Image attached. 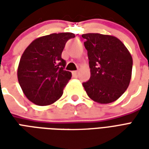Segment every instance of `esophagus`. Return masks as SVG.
Wrapping results in <instances>:
<instances>
[{
    "mask_svg": "<svg viewBox=\"0 0 149 149\" xmlns=\"http://www.w3.org/2000/svg\"><path fill=\"white\" fill-rule=\"evenodd\" d=\"M78 72H79L78 71H73V72H72V75H73L74 77H77Z\"/></svg>",
    "mask_w": 149,
    "mask_h": 149,
    "instance_id": "1",
    "label": "esophagus"
}]
</instances>
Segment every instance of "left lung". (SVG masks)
<instances>
[{"instance_id": "left-lung-1", "label": "left lung", "mask_w": 149, "mask_h": 149, "mask_svg": "<svg viewBox=\"0 0 149 149\" xmlns=\"http://www.w3.org/2000/svg\"><path fill=\"white\" fill-rule=\"evenodd\" d=\"M90 79L83 83L88 96L95 102L109 104L122 96L132 77V57L121 40L111 35L86 33Z\"/></svg>"}]
</instances>
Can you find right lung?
<instances>
[{"label": "right lung", "instance_id": "right-lung-1", "mask_svg": "<svg viewBox=\"0 0 149 149\" xmlns=\"http://www.w3.org/2000/svg\"><path fill=\"white\" fill-rule=\"evenodd\" d=\"M72 33H52L38 37L25 49L17 68L18 82L31 102L45 106L61 97L72 73L65 71L61 53Z\"/></svg>", "mask_w": 149, "mask_h": 149}]
</instances>
